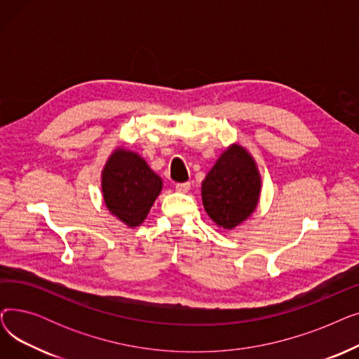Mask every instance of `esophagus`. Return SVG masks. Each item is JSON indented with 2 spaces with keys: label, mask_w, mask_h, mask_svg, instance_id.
<instances>
[{
  "label": "esophagus",
  "mask_w": 359,
  "mask_h": 359,
  "mask_svg": "<svg viewBox=\"0 0 359 359\" xmlns=\"http://www.w3.org/2000/svg\"><path fill=\"white\" fill-rule=\"evenodd\" d=\"M191 189V183L189 182H184V183H177L176 184V191L177 192H182V194H186L187 191Z\"/></svg>",
  "instance_id": "obj_1"
}]
</instances>
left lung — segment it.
<instances>
[{"mask_svg":"<svg viewBox=\"0 0 359 359\" xmlns=\"http://www.w3.org/2000/svg\"><path fill=\"white\" fill-rule=\"evenodd\" d=\"M262 180L256 161L246 148L230 145L202 182L206 214L224 230H233L256 210Z\"/></svg>","mask_w":359,"mask_h":359,"instance_id":"8db88e82","label":"left lung"}]
</instances>
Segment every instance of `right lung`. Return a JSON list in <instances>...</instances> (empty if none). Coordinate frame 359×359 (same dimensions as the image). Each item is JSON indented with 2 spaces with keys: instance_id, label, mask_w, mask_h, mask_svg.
<instances>
[{
  "instance_id": "1",
  "label": "right lung",
  "mask_w": 359,
  "mask_h": 359,
  "mask_svg": "<svg viewBox=\"0 0 359 359\" xmlns=\"http://www.w3.org/2000/svg\"><path fill=\"white\" fill-rule=\"evenodd\" d=\"M163 180L134 151L116 148L102 172L103 199L111 215L134 229L144 222Z\"/></svg>"
}]
</instances>
